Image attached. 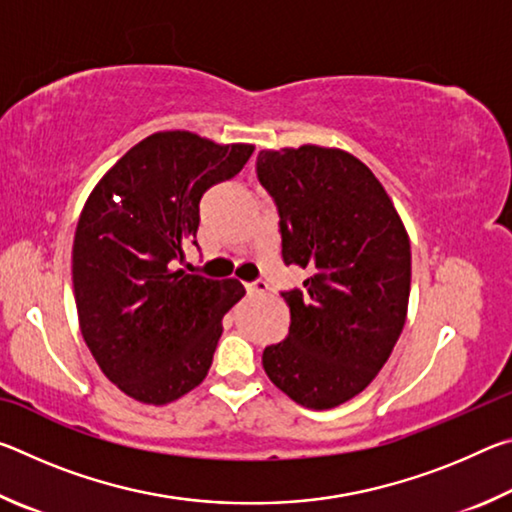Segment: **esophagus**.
I'll return each instance as SVG.
<instances>
[{"mask_svg": "<svg viewBox=\"0 0 512 512\" xmlns=\"http://www.w3.org/2000/svg\"><path fill=\"white\" fill-rule=\"evenodd\" d=\"M246 291L250 296H257V293H266L268 291V284L264 280H255V282H248L246 284Z\"/></svg>", "mask_w": 512, "mask_h": 512, "instance_id": "esophagus-1", "label": "esophagus"}]
</instances>
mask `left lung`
Listing matches in <instances>:
<instances>
[{"label": "left lung", "instance_id": "obj_1", "mask_svg": "<svg viewBox=\"0 0 512 512\" xmlns=\"http://www.w3.org/2000/svg\"><path fill=\"white\" fill-rule=\"evenodd\" d=\"M257 178L280 214L284 264L311 271L305 289L282 293L289 334L264 350V370L300 406L334 409L377 377L400 339L409 235L375 173L348 151H259Z\"/></svg>", "mask_w": 512, "mask_h": 512}]
</instances>
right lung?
<instances>
[{"label":"right lung","mask_w":512,"mask_h":512,"mask_svg":"<svg viewBox=\"0 0 512 512\" xmlns=\"http://www.w3.org/2000/svg\"><path fill=\"white\" fill-rule=\"evenodd\" d=\"M253 151L189 131L153 133L85 201L72 250L81 334L103 375L137 402L162 406L201 384L221 320L244 298L235 277L171 264L196 237L203 194L237 176Z\"/></svg>","instance_id":"add662e5"}]
</instances>
